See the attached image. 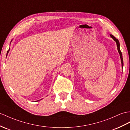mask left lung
Masks as SVG:
<instances>
[{
	"instance_id": "left-lung-1",
	"label": "left lung",
	"mask_w": 130,
	"mask_h": 130,
	"mask_svg": "<svg viewBox=\"0 0 130 130\" xmlns=\"http://www.w3.org/2000/svg\"><path fill=\"white\" fill-rule=\"evenodd\" d=\"M110 36L111 37L112 39L114 40V41L116 42V44H117V47H118V51L119 53L120 54V58H121V63H122V67H123V58H122V53L121 52V51H120V43H119V40L116 39L115 37L113 36L112 35H110Z\"/></svg>"
}]
</instances>
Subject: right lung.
I'll list each match as a JSON object with an SVG mask.
<instances>
[{
    "mask_svg": "<svg viewBox=\"0 0 130 130\" xmlns=\"http://www.w3.org/2000/svg\"><path fill=\"white\" fill-rule=\"evenodd\" d=\"M9 50H8V52H7V54H8V52H9Z\"/></svg>",
    "mask_w": 130,
    "mask_h": 130,
    "instance_id": "obj_1",
    "label": "right lung"
}]
</instances>
